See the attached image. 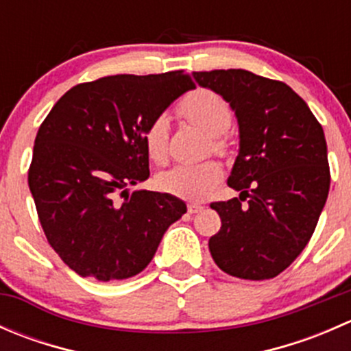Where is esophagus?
I'll return each mask as SVG.
<instances>
[{
    "mask_svg": "<svg viewBox=\"0 0 351 351\" xmlns=\"http://www.w3.org/2000/svg\"><path fill=\"white\" fill-rule=\"evenodd\" d=\"M186 208H189L190 214H198V212L204 210V205H202V204H195V202H192V204L186 205Z\"/></svg>",
    "mask_w": 351,
    "mask_h": 351,
    "instance_id": "esophagus-1",
    "label": "esophagus"
}]
</instances>
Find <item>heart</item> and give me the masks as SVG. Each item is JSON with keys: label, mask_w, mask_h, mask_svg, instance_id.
Returning <instances> with one entry per match:
<instances>
[{"label": "heart", "mask_w": 351, "mask_h": 351, "mask_svg": "<svg viewBox=\"0 0 351 351\" xmlns=\"http://www.w3.org/2000/svg\"><path fill=\"white\" fill-rule=\"evenodd\" d=\"M180 115L208 134L210 147L219 154L229 149L224 132L231 125L232 113L228 101L212 90L192 91L178 105ZM144 146L154 162H165L169 151V130L166 115L154 117L144 130ZM224 169L214 159L202 162H178L159 173L158 185L165 192L186 200H204L221 183Z\"/></svg>", "instance_id": "obj_1"}]
</instances>
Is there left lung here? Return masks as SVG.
Returning a JSON list of instances; mask_svg holds the SVG:
<instances>
[{
    "instance_id": "obj_1",
    "label": "left lung",
    "mask_w": 351,
    "mask_h": 351,
    "mask_svg": "<svg viewBox=\"0 0 351 351\" xmlns=\"http://www.w3.org/2000/svg\"><path fill=\"white\" fill-rule=\"evenodd\" d=\"M193 77L231 105L239 125L228 185L241 193L210 204L222 222L208 239L212 258L232 277H277L302 253L326 204L331 176L323 127L282 81L244 69L198 71Z\"/></svg>"
}]
</instances>
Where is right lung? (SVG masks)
I'll return each instance as SVG.
<instances>
[{"label": "right lung", "instance_id": "obj_1", "mask_svg": "<svg viewBox=\"0 0 351 351\" xmlns=\"http://www.w3.org/2000/svg\"><path fill=\"white\" fill-rule=\"evenodd\" d=\"M193 86L183 71L100 77L66 91L42 122L28 186L49 244L77 275L141 274L186 212L169 193L129 186L149 178L146 127Z\"/></svg>", "mask_w": 351, "mask_h": 351}]
</instances>
